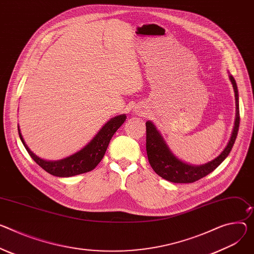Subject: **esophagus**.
<instances>
[{
  "mask_svg": "<svg viewBox=\"0 0 254 254\" xmlns=\"http://www.w3.org/2000/svg\"><path fill=\"white\" fill-rule=\"evenodd\" d=\"M134 111H135V113H137V114H142V113H143V111L141 110V108H137V107L134 109Z\"/></svg>",
  "mask_w": 254,
  "mask_h": 254,
  "instance_id": "esophagus-1",
  "label": "esophagus"
}]
</instances>
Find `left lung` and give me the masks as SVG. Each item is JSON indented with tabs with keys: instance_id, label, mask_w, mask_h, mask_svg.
Masks as SVG:
<instances>
[{
	"instance_id": "8db88e82",
	"label": "left lung",
	"mask_w": 254,
	"mask_h": 254,
	"mask_svg": "<svg viewBox=\"0 0 254 254\" xmlns=\"http://www.w3.org/2000/svg\"><path fill=\"white\" fill-rule=\"evenodd\" d=\"M229 79L232 83L235 93L236 115L234 127L231 136H230V140L225 149L218 157L210 161V162L204 163L202 165H192L187 162H183L182 160H180L171 151L162 133L159 131V129L153 124V122L148 121L146 123L147 155L151 167L159 176L174 183H191L213 172L228 157L237 137L240 123L239 95L237 84L232 75L229 74Z\"/></svg>"
}]
</instances>
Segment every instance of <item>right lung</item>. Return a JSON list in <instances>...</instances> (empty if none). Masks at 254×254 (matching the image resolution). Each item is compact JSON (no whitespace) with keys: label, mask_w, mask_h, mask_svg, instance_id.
Here are the masks:
<instances>
[{"label":"right lung","mask_w":254,"mask_h":254,"mask_svg":"<svg viewBox=\"0 0 254 254\" xmlns=\"http://www.w3.org/2000/svg\"><path fill=\"white\" fill-rule=\"evenodd\" d=\"M126 120V114H121L110 119L84 148L71 156L56 161L44 160L35 155L26 145L24 139H23L19 126L18 131L20 140L22 144L24 145L26 151L43 170L54 176L70 177L89 172L93 170L99 164L107 150L112 135L122 127Z\"/></svg>","instance_id":"1"}]
</instances>
